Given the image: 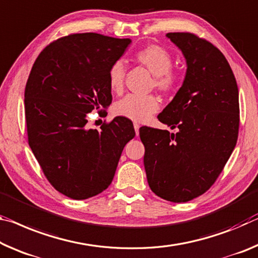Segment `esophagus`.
<instances>
[{
	"label": "esophagus",
	"mask_w": 258,
	"mask_h": 258,
	"mask_svg": "<svg viewBox=\"0 0 258 258\" xmlns=\"http://www.w3.org/2000/svg\"><path fill=\"white\" fill-rule=\"evenodd\" d=\"M139 128H140V125H139L138 122H134V130H136L137 136H139Z\"/></svg>",
	"instance_id": "esophagus-1"
}]
</instances>
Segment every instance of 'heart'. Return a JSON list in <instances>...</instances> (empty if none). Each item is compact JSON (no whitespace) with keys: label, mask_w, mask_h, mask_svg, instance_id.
Segmentation results:
<instances>
[{"label":"heart","mask_w":258,"mask_h":258,"mask_svg":"<svg viewBox=\"0 0 258 258\" xmlns=\"http://www.w3.org/2000/svg\"><path fill=\"white\" fill-rule=\"evenodd\" d=\"M136 59L155 76L154 85L163 93L173 92L179 85V75L173 71L172 55L165 48L149 44L136 52ZM125 80V67L121 60L113 63L109 69L108 81L111 91L121 92ZM161 102L155 95L128 94L114 104V113L133 121H145L158 111Z\"/></svg>","instance_id":"heart-1"}]
</instances>
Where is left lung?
I'll use <instances>...</instances> for the list:
<instances>
[{"instance_id":"obj_1","label":"left lung","mask_w":258,"mask_h":258,"mask_svg":"<svg viewBox=\"0 0 258 258\" xmlns=\"http://www.w3.org/2000/svg\"><path fill=\"white\" fill-rule=\"evenodd\" d=\"M185 56V80L158 120L177 133L140 128L150 189L166 201L188 202L209 189L238 140L235 77L217 47L193 33H167Z\"/></svg>"}]
</instances>
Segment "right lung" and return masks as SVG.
<instances>
[{
  "label": "right lung",
  "mask_w": 258,
  "mask_h": 258,
  "mask_svg": "<svg viewBox=\"0 0 258 258\" xmlns=\"http://www.w3.org/2000/svg\"><path fill=\"white\" fill-rule=\"evenodd\" d=\"M131 43L97 33L57 39L40 52L25 87L28 145L52 187L73 200L100 194L111 183L121 151L136 136L116 117L101 131L87 113L111 104L110 67Z\"/></svg>",
  "instance_id": "add662e5"
}]
</instances>
